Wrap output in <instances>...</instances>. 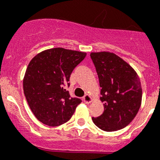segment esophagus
Masks as SVG:
<instances>
[{"label":"esophagus","mask_w":160,"mask_h":160,"mask_svg":"<svg viewBox=\"0 0 160 160\" xmlns=\"http://www.w3.org/2000/svg\"><path fill=\"white\" fill-rule=\"evenodd\" d=\"M83 101L86 103V104H90V103L92 101V97L90 95H86L83 97Z\"/></svg>","instance_id":"1"}]
</instances>
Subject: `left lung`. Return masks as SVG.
Listing matches in <instances>:
<instances>
[{"label":"left lung","mask_w":160,"mask_h":160,"mask_svg":"<svg viewBox=\"0 0 160 160\" xmlns=\"http://www.w3.org/2000/svg\"><path fill=\"white\" fill-rule=\"evenodd\" d=\"M91 58L101 88L104 112L92 121L105 132L119 130L130 123L139 110L142 98L141 81L136 71L115 54L92 52Z\"/></svg>","instance_id":"1"}]
</instances>
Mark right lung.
<instances>
[{"label": "right lung", "mask_w": 160, "mask_h": 160, "mask_svg": "<svg viewBox=\"0 0 160 160\" xmlns=\"http://www.w3.org/2000/svg\"><path fill=\"white\" fill-rule=\"evenodd\" d=\"M86 55L57 47L42 51L31 59L23 78V92L32 112L42 123L56 127L68 122L82 102L70 97L65 88L72 70Z\"/></svg>", "instance_id": "obj_1"}]
</instances>
